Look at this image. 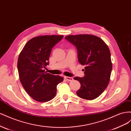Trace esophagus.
I'll use <instances>...</instances> for the list:
<instances>
[{
	"instance_id": "obj_1",
	"label": "esophagus",
	"mask_w": 131,
	"mask_h": 131,
	"mask_svg": "<svg viewBox=\"0 0 131 131\" xmlns=\"http://www.w3.org/2000/svg\"><path fill=\"white\" fill-rule=\"evenodd\" d=\"M64 79L68 81H71L73 80V78L72 77H64Z\"/></svg>"
}]
</instances>
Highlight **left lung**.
Listing matches in <instances>:
<instances>
[{
	"label": "left lung",
	"instance_id": "left-lung-1",
	"mask_svg": "<svg viewBox=\"0 0 131 131\" xmlns=\"http://www.w3.org/2000/svg\"><path fill=\"white\" fill-rule=\"evenodd\" d=\"M65 39L77 49L79 62L85 66V76L75 77L81 87L77 94L92 100L103 93L109 84L112 63L109 47L101 38L93 35H68Z\"/></svg>",
	"mask_w": 131,
	"mask_h": 131
}]
</instances>
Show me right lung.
I'll return each instance as SVG.
<instances>
[{"label":"right lung","mask_w":131,"mask_h":131,"mask_svg":"<svg viewBox=\"0 0 131 131\" xmlns=\"http://www.w3.org/2000/svg\"><path fill=\"white\" fill-rule=\"evenodd\" d=\"M63 35H42L31 39L19 54L17 69L19 80L27 93L39 102L49 101L57 92V85L63 81L59 75L43 70L49 64V59L53 46Z\"/></svg>","instance_id":"right-lung-1"}]
</instances>
